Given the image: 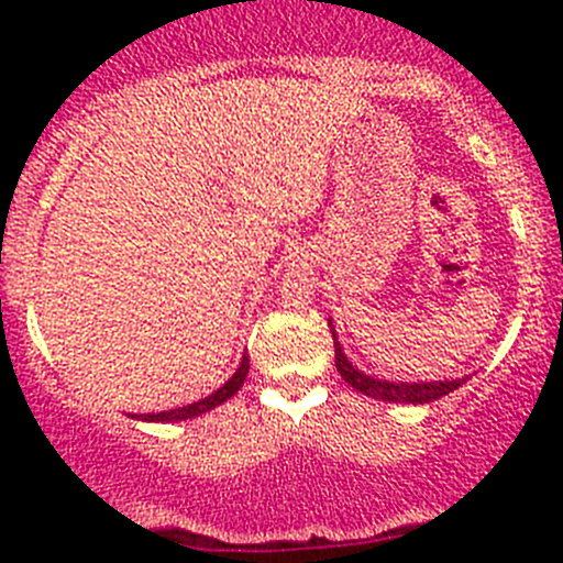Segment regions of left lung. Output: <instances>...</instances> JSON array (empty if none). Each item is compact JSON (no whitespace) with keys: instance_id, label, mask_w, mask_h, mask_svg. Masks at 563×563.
Instances as JSON below:
<instances>
[{"instance_id":"1","label":"left lung","mask_w":563,"mask_h":563,"mask_svg":"<svg viewBox=\"0 0 563 563\" xmlns=\"http://www.w3.org/2000/svg\"><path fill=\"white\" fill-rule=\"evenodd\" d=\"M334 365H338L340 376H343L356 391H362V395H367V397H376V400H387V402H413V406H417V402H433V400H439V397L455 391L460 384L465 382V378H457V382H433V384L378 382V378H371V376H365V373H360L349 360H345L338 338H334Z\"/></svg>"}]
</instances>
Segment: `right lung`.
I'll return each instance as SVG.
<instances>
[{
	"label": "right lung",
	"instance_id": "1",
	"mask_svg": "<svg viewBox=\"0 0 563 563\" xmlns=\"http://www.w3.org/2000/svg\"><path fill=\"white\" fill-rule=\"evenodd\" d=\"M247 371H250V360H247V356H242L240 371H236L234 376H231L229 382L223 384V387H220L218 391H214V395L203 397V400L192 402V406L174 408V411L144 413V417H141V419H150V422H181V419H192V417H198V413L212 411L214 406H220V402H225V400H229V397H234L236 391H240V387H242V384H245V378H247Z\"/></svg>",
	"mask_w": 563,
	"mask_h": 563
}]
</instances>
